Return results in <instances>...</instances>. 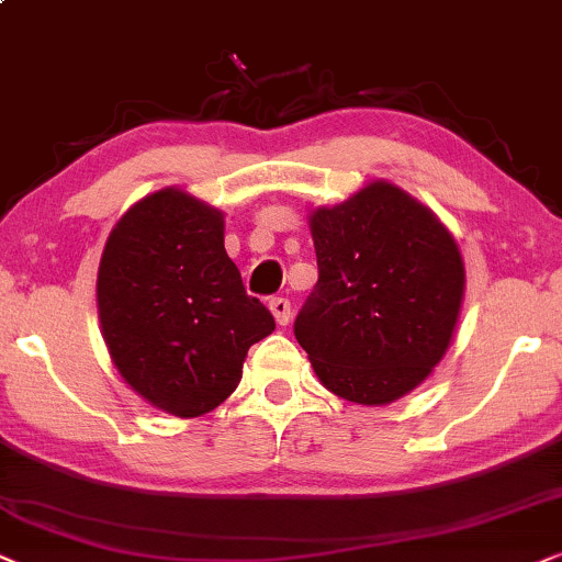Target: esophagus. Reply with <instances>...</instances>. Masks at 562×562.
Listing matches in <instances>:
<instances>
[{"mask_svg":"<svg viewBox=\"0 0 562 562\" xmlns=\"http://www.w3.org/2000/svg\"><path fill=\"white\" fill-rule=\"evenodd\" d=\"M269 311H272V316L280 326L290 324V301H288V297H272V301H269Z\"/></svg>","mask_w":562,"mask_h":562,"instance_id":"34e87169","label":"esophagus"}]
</instances>
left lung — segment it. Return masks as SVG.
Listing matches in <instances>:
<instances>
[{
    "label": "left lung",
    "instance_id": "left-lung-1",
    "mask_svg": "<svg viewBox=\"0 0 562 562\" xmlns=\"http://www.w3.org/2000/svg\"><path fill=\"white\" fill-rule=\"evenodd\" d=\"M318 282L295 339L324 387L385 406L442 362L465 295V265L445 223L391 182L311 213Z\"/></svg>",
    "mask_w": 562,
    "mask_h": 562
}]
</instances>
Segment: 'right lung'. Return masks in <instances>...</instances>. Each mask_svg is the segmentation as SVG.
I'll use <instances>...</instances> for the list:
<instances>
[{
	"label": "right lung",
	"instance_id": "obj_1",
	"mask_svg": "<svg viewBox=\"0 0 562 562\" xmlns=\"http://www.w3.org/2000/svg\"><path fill=\"white\" fill-rule=\"evenodd\" d=\"M104 344L125 383L171 416H203L241 380L274 318L246 295L223 246V213L167 187L112 228L97 272Z\"/></svg>",
	"mask_w": 562,
	"mask_h": 562
}]
</instances>
